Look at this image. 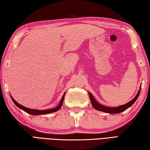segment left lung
<instances>
[{"instance_id": "1", "label": "left lung", "mask_w": 150, "mask_h": 150, "mask_svg": "<svg viewBox=\"0 0 150 150\" xmlns=\"http://www.w3.org/2000/svg\"><path fill=\"white\" fill-rule=\"evenodd\" d=\"M140 90H141V86L138 91V93L137 94L134 98H133L131 101H130L129 102L127 103L126 104L122 105L120 106H118V107L116 108H110V107H106V106L102 105V104H100L98 102L95 98H94V96H92V94L91 93V92H88V94L90 96V100H91V102L92 103V105L93 106L94 109H96V110H98L100 111H103V112H105L108 113H113V114H116V113H121L122 111H124L128 109L129 108H130L133 103H134L136 100H137L138 96H139L140 92Z\"/></svg>"}]
</instances>
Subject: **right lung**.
Wrapping results in <instances>:
<instances>
[{"mask_svg": "<svg viewBox=\"0 0 150 150\" xmlns=\"http://www.w3.org/2000/svg\"><path fill=\"white\" fill-rule=\"evenodd\" d=\"M65 94H66V92L64 94L63 96H62V98L60 102L58 104V106H56V108H54L53 109H49V110H33V109H29L26 107H24V106L20 105V103H18L16 100L13 98L11 96V98H12L13 102L15 103L16 105L19 108H20L21 110H23L24 111H25L26 113H28L30 115H45V114H48L50 113H53L55 112V111H58L59 109L62 108V104H63V102L64 100V97H65Z\"/></svg>", "mask_w": 150, "mask_h": 150, "instance_id": "add662e5", "label": "right lung"}]
</instances>
